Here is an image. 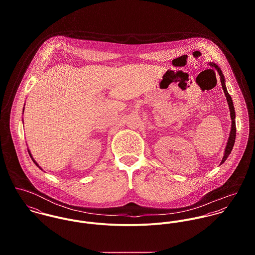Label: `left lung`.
Returning <instances> with one entry per match:
<instances>
[{
    "label": "left lung",
    "instance_id": "obj_1",
    "mask_svg": "<svg viewBox=\"0 0 255 255\" xmlns=\"http://www.w3.org/2000/svg\"><path fill=\"white\" fill-rule=\"evenodd\" d=\"M209 66L211 68H214L217 72H218L219 75H220V80H221V84H222V87H223V90H224V93H225V96H226V99H227V102H228V105H229V110H230V115H231V120H232V125H231V131H230V135H229V138H228V141H227V145L225 147V152H224V156H223V159H222V162L221 164H223L227 158L229 157V155L231 154L232 150H233V147L235 144V140H236V112H235V107H234V103H233V100H232V97L230 96V94L228 93V90H227V87H226V81H225V76L222 73L221 69L219 68L218 66L214 63H209Z\"/></svg>",
    "mask_w": 255,
    "mask_h": 255
}]
</instances>
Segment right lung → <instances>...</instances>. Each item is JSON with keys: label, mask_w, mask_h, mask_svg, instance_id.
Listing matches in <instances>:
<instances>
[{"label": "right lung", "mask_w": 255, "mask_h": 255, "mask_svg": "<svg viewBox=\"0 0 255 255\" xmlns=\"http://www.w3.org/2000/svg\"><path fill=\"white\" fill-rule=\"evenodd\" d=\"M24 106H25V105H24ZM23 111H24V107H23ZM28 153H29V155H30V157H31V159H32V161H33V162H34V164H35V165H36L37 167H38V168H39V169H41V170H42V168H41V167H40V166H39V165H38V164H37L36 161H35V160H34V159H33V157H32V155H31V153H30V151H29V150H28ZM42 171H43V170H42Z\"/></svg>", "instance_id": "obj_1"}]
</instances>
